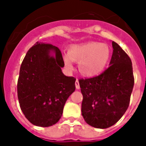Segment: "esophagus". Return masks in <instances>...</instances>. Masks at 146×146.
<instances>
[{
	"instance_id": "34e87169",
	"label": "esophagus",
	"mask_w": 146,
	"mask_h": 146,
	"mask_svg": "<svg viewBox=\"0 0 146 146\" xmlns=\"http://www.w3.org/2000/svg\"><path fill=\"white\" fill-rule=\"evenodd\" d=\"M75 86H76V89H80V82H79V80H76L75 82Z\"/></svg>"
}]
</instances>
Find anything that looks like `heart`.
Wrapping results in <instances>:
<instances>
[{
  "label": "heart",
  "mask_w": 146,
  "mask_h": 146,
  "mask_svg": "<svg viewBox=\"0 0 146 146\" xmlns=\"http://www.w3.org/2000/svg\"><path fill=\"white\" fill-rule=\"evenodd\" d=\"M111 57V48L98 42L75 44L69 50L64 60L67 67H73V61L79 62L80 73L86 77L99 75L106 68Z\"/></svg>",
  "instance_id": "heart-1"
}]
</instances>
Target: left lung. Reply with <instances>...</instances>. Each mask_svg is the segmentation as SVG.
Segmentation results:
<instances>
[{
    "label": "left lung",
    "instance_id": "obj_1",
    "mask_svg": "<svg viewBox=\"0 0 146 146\" xmlns=\"http://www.w3.org/2000/svg\"><path fill=\"white\" fill-rule=\"evenodd\" d=\"M110 66L100 75L80 79L83 96L82 115L92 127L105 129L113 126L128 108L134 76L132 61L116 42Z\"/></svg>",
    "mask_w": 146,
    "mask_h": 146
}]
</instances>
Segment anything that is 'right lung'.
<instances>
[{
  "mask_svg": "<svg viewBox=\"0 0 146 146\" xmlns=\"http://www.w3.org/2000/svg\"><path fill=\"white\" fill-rule=\"evenodd\" d=\"M64 66L60 50L52 44L36 42L26 53L19 70L17 96L23 113L33 125L50 127L61 117L64 104L76 89V79L62 73Z\"/></svg>",
  "mask_w": 146,
  "mask_h": 146,
  "instance_id": "1",
  "label": "right lung"
}]
</instances>
